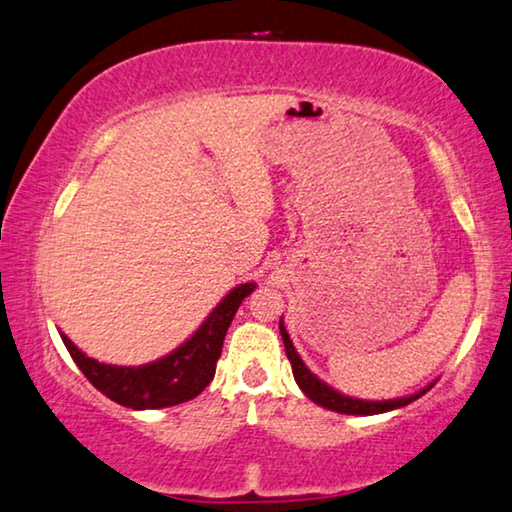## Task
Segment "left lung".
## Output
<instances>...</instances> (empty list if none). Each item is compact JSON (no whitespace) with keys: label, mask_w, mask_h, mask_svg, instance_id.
I'll list each match as a JSON object with an SVG mask.
<instances>
[{"label":"left lung","mask_w":512,"mask_h":512,"mask_svg":"<svg viewBox=\"0 0 512 512\" xmlns=\"http://www.w3.org/2000/svg\"><path fill=\"white\" fill-rule=\"evenodd\" d=\"M279 332H281V338H283V348H286L290 366H293L295 382L300 384V389L306 393V398H311L313 403L325 407V410H332V412H338V414H355V416L382 414V412H391V410H398V407L410 405L412 400L421 398L423 393L430 391V387H432V384H428V387H423L421 391L412 393V396L393 398V400H361V398L343 396L341 391H336V389L329 387V384L318 380V377L313 375L309 368H306L302 357L297 355L293 341H290L286 327H283V320H279Z\"/></svg>","instance_id":"8db88e82"}]
</instances>
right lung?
Returning a JSON list of instances; mask_svg holds the SVG:
<instances>
[{"mask_svg": "<svg viewBox=\"0 0 512 512\" xmlns=\"http://www.w3.org/2000/svg\"><path fill=\"white\" fill-rule=\"evenodd\" d=\"M254 288L256 283L235 286L183 345L144 366L100 364L86 357L64 332L59 334L70 357L100 393L130 410H162L196 398L212 382L235 311Z\"/></svg>", "mask_w": 512, "mask_h": 512, "instance_id": "right-lung-1", "label": "right lung"}]
</instances>
